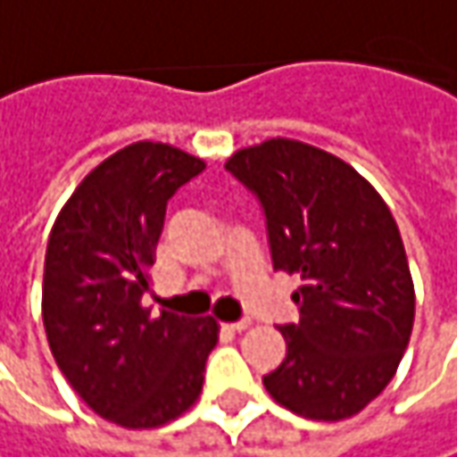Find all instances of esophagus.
I'll return each instance as SVG.
<instances>
[{
  "label": "esophagus",
  "instance_id": "esophagus-1",
  "mask_svg": "<svg viewBox=\"0 0 457 457\" xmlns=\"http://www.w3.org/2000/svg\"><path fill=\"white\" fill-rule=\"evenodd\" d=\"M223 328L226 330H231V333H242L249 328V320H239V322H223Z\"/></svg>",
  "mask_w": 457,
  "mask_h": 457
}]
</instances>
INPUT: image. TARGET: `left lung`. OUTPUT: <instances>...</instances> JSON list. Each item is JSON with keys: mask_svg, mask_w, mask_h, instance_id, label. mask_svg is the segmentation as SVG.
Listing matches in <instances>:
<instances>
[{"mask_svg": "<svg viewBox=\"0 0 457 457\" xmlns=\"http://www.w3.org/2000/svg\"><path fill=\"white\" fill-rule=\"evenodd\" d=\"M226 169L257 195L273 268L302 278L299 322L280 325L286 359L262 377L283 408L341 421L367 408L406 351L416 294L398 223L375 187L320 147L273 137Z\"/></svg>", "mask_w": 457, "mask_h": 457, "instance_id": "8db88e82", "label": "left lung"}]
</instances>
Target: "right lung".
Here are the masks:
<instances>
[{"mask_svg":"<svg viewBox=\"0 0 457 457\" xmlns=\"http://www.w3.org/2000/svg\"><path fill=\"white\" fill-rule=\"evenodd\" d=\"M205 161L132 143L101 161L51 226L41 314L49 348L87 406L124 429H155L195 406L218 322L161 312L143 296L166 205Z\"/></svg>","mask_w":457,"mask_h":457,"instance_id":"add662e5","label":"right lung"}]
</instances>
